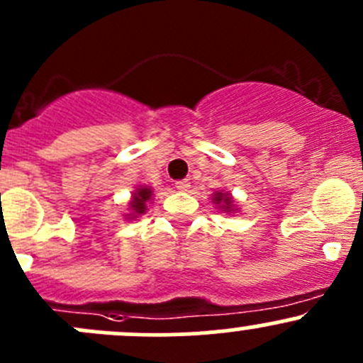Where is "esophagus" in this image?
<instances>
[{"label":"esophagus","mask_w":363,"mask_h":363,"mask_svg":"<svg viewBox=\"0 0 363 363\" xmlns=\"http://www.w3.org/2000/svg\"><path fill=\"white\" fill-rule=\"evenodd\" d=\"M189 186H191V182H189V179H182V181L175 182V188H177L179 191H188Z\"/></svg>","instance_id":"1"}]
</instances>
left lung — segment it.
I'll return each instance as SVG.
<instances>
[{"label": "left lung", "instance_id": "obj_1", "mask_svg": "<svg viewBox=\"0 0 363 363\" xmlns=\"http://www.w3.org/2000/svg\"><path fill=\"white\" fill-rule=\"evenodd\" d=\"M212 200H214V203L218 205L221 211L225 212H233L235 211V205H233V199L232 195H230L228 191H216L214 195H212Z\"/></svg>", "mask_w": 363, "mask_h": 363}]
</instances>
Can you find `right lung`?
<instances>
[{
  "mask_svg": "<svg viewBox=\"0 0 363 363\" xmlns=\"http://www.w3.org/2000/svg\"><path fill=\"white\" fill-rule=\"evenodd\" d=\"M152 196V189L149 186H138L137 189L133 191V196H131V202H130V214L128 219H135L138 216L145 214L147 211V202L151 200Z\"/></svg>",
  "mask_w": 363,
  "mask_h": 363,
  "instance_id": "1",
  "label": "right lung"
}]
</instances>
